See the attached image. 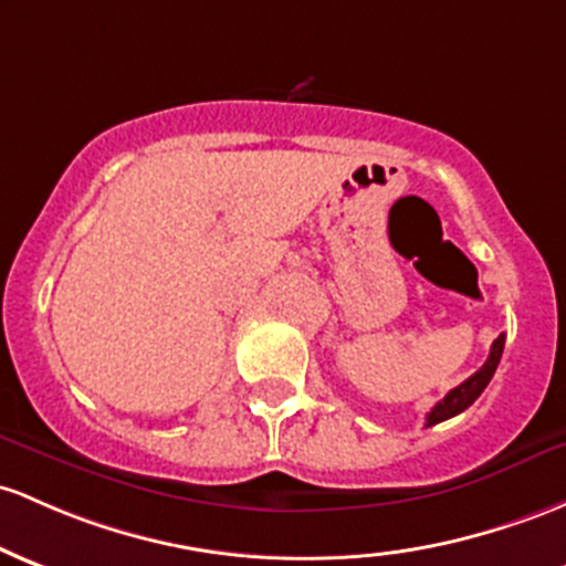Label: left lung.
Wrapping results in <instances>:
<instances>
[{
  "instance_id": "8db88e82",
  "label": "left lung",
  "mask_w": 566,
  "mask_h": 566,
  "mask_svg": "<svg viewBox=\"0 0 566 566\" xmlns=\"http://www.w3.org/2000/svg\"><path fill=\"white\" fill-rule=\"evenodd\" d=\"M502 349H505V333H502L500 338L494 340V344H492V352H489V359H486V363L481 365V368L475 370L473 376L468 378V381H462V384H459V387L451 389V392L446 395L443 400L434 402L432 411L427 413V427L440 424V421L451 419V416L462 413L464 408L473 406V402L478 400V397H481L483 389L489 387V381H492V376H494L496 365H500Z\"/></svg>"
}]
</instances>
